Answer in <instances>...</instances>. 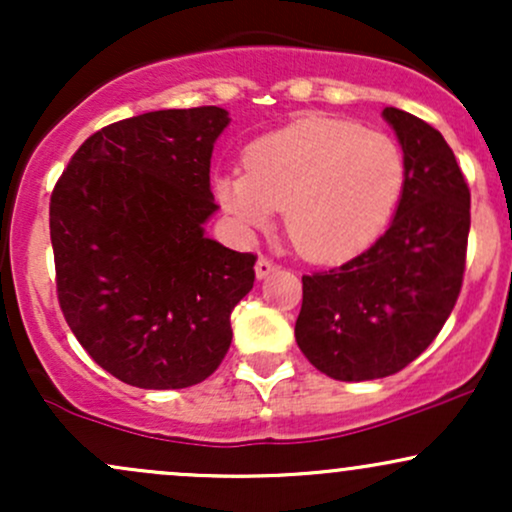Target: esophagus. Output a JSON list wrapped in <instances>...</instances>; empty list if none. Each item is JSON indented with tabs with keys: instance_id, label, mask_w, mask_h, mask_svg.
Returning <instances> with one entry per match:
<instances>
[{
	"instance_id": "esophagus-1",
	"label": "esophagus",
	"mask_w": 512,
	"mask_h": 512,
	"mask_svg": "<svg viewBox=\"0 0 512 512\" xmlns=\"http://www.w3.org/2000/svg\"><path fill=\"white\" fill-rule=\"evenodd\" d=\"M274 272H276V264L272 260H267V257H260V260H257V264H255L257 279H267V276Z\"/></svg>"
}]
</instances>
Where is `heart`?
<instances>
[{
  "instance_id": "obj_1",
  "label": "heart",
  "mask_w": 512,
  "mask_h": 512,
  "mask_svg": "<svg viewBox=\"0 0 512 512\" xmlns=\"http://www.w3.org/2000/svg\"><path fill=\"white\" fill-rule=\"evenodd\" d=\"M404 158L390 137L332 117H298L255 139L245 170L216 178L221 209L243 231H267L276 211L305 260L361 255L395 214Z\"/></svg>"
}]
</instances>
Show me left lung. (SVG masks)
Here are the masks:
<instances>
[{"instance_id":"8db88e82","label":"left lung","mask_w":512,"mask_h":512,"mask_svg":"<svg viewBox=\"0 0 512 512\" xmlns=\"http://www.w3.org/2000/svg\"><path fill=\"white\" fill-rule=\"evenodd\" d=\"M404 154V187L385 236L330 272L303 276L296 342L320 373L363 383L397 373L443 330L460 296L469 190L438 129L383 110Z\"/></svg>"}]
</instances>
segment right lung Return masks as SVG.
Wrapping results in <instances>:
<instances>
[{
	"label": "right lung",
	"mask_w": 512,
	"mask_h": 512,
	"mask_svg": "<svg viewBox=\"0 0 512 512\" xmlns=\"http://www.w3.org/2000/svg\"><path fill=\"white\" fill-rule=\"evenodd\" d=\"M231 117L154 110L88 137L50 199L57 296L88 356L122 383L180 390L231 346L255 255L207 236L211 151Z\"/></svg>",
	"instance_id": "add662e5"
}]
</instances>
